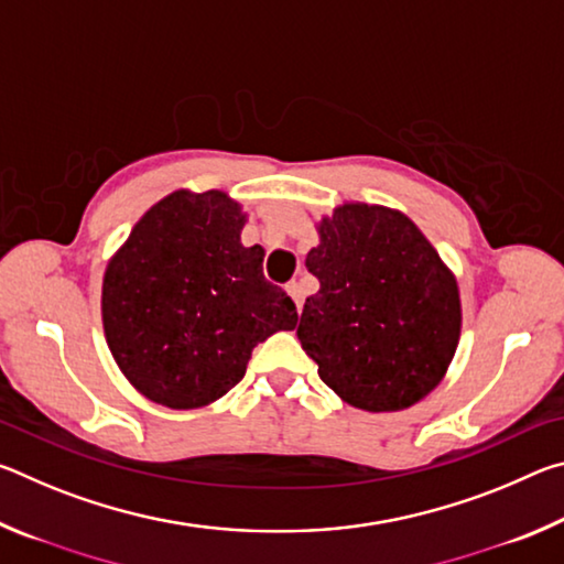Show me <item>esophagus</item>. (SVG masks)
I'll list each match as a JSON object with an SVG mask.
<instances>
[{
  "label": "esophagus",
  "instance_id": "obj_1",
  "mask_svg": "<svg viewBox=\"0 0 564 564\" xmlns=\"http://www.w3.org/2000/svg\"><path fill=\"white\" fill-rule=\"evenodd\" d=\"M285 291H289V295H291V299H293L295 308L301 311V305H303V285H301L299 281H291L289 285H285Z\"/></svg>",
  "mask_w": 564,
  "mask_h": 564
}]
</instances>
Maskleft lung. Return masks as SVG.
<instances>
[{
	"instance_id": "left-lung-1",
	"label": "left lung",
	"mask_w": 564,
	"mask_h": 564,
	"mask_svg": "<svg viewBox=\"0 0 564 564\" xmlns=\"http://www.w3.org/2000/svg\"><path fill=\"white\" fill-rule=\"evenodd\" d=\"M318 234L305 256L321 289L303 305V350L350 405L390 413L417 403L460 338L453 273L408 216L383 206H340Z\"/></svg>"
}]
</instances>
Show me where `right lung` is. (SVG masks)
<instances>
[{
  "mask_svg": "<svg viewBox=\"0 0 564 564\" xmlns=\"http://www.w3.org/2000/svg\"><path fill=\"white\" fill-rule=\"evenodd\" d=\"M243 224L224 191H174L109 263L104 333L121 373L154 403H214L259 343L299 323L291 295L265 281L263 248L241 243Z\"/></svg>",
  "mask_w": 564,
  "mask_h": 564,
  "instance_id": "1",
  "label": "right lung"
}]
</instances>
